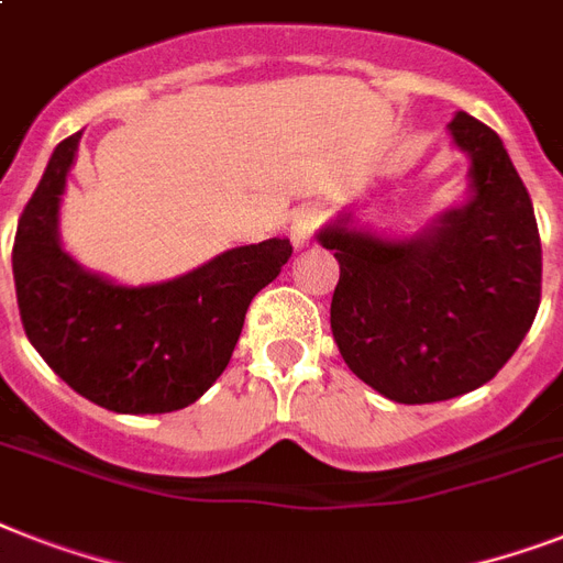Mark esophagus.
Listing matches in <instances>:
<instances>
[{"label":"esophagus","mask_w":563,"mask_h":563,"mask_svg":"<svg viewBox=\"0 0 563 563\" xmlns=\"http://www.w3.org/2000/svg\"><path fill=\"white\" fill-rule=\"evenodd\" d=\"M321 224H324V212L318 210V207H300V210L291 216V242H295V247L309 245V239H312V233H316Z\"/></svg>","instance_id":"1"}]
</instances>
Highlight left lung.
Returning a JSON list of instances; mask_svg holds the SVG:
<instances>
[{"instance_id":"obj_1","label":"left lung","mask_w":563,"mask_h":563,"mask_svg":"<svg viewBox=\"0 0 563 563\" xmlns=\"http://www.w3.org/2000/svg\"><path fill=\"white\" fill-rule=\"evenodd\" d=\"M473 198L418 239L388 242L342 224L321 230L339 286L330 327L344 362L394 402H438L497 376L541 307V233L532 198L499 136L455 113Z\"/></svg>"}]
</instances>
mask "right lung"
I'll return each instance as SVG.
<instances>
[{
  "label": "right lung",
  "mask_w": 563,
  "mask_h": 563,
  "mask_svg": "<svg viewBox=\"0 0 563 563\" xmlns=\"http://www.w3.org/2000/svg\"><path fill=\"white\" fill-rule=\"evenodd\" d=\"M78 140L57 143L13 239L25 335L96 406L122 415L184 409L228 368L251 300L289 263V239L233 247L154 286H117L84 272L57 242V203Z\"/></svg>",
  "instance_id": "add662e5"
}]
</instances>
